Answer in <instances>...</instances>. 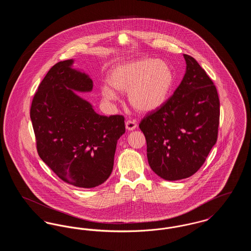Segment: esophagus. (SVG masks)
<instances>
[{"label":"esophagus","instance_id":"1","mask_svg":"<svg viewBox=\"0 0 251 251\" xmlns=\"http://www.w3.org/2000/svg\"><path fill=\"white\" fill-rule=\"evenodd\" d=\"M137 124H136V121L135 120H127L126 121V129L129 130V131H132L136 128Z\"/></svg>","mask_w":251,"mask_h":251}]
</instances>
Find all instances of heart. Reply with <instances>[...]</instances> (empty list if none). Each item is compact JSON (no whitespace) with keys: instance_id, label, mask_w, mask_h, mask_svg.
Returning a JSON list of instances; mask_svg holds the SVG:
<instances>
[{"instance_id":"1","label":"heart","mask_w":251,"mask_h":251,"mask_svg":"<svg viewBox=\"0 0 251 251\" xmlns=\"http://www.w3.org/2000/svg\"><path fill=\"white\" fill-rule=\"evenodd\" d=\"M174 73L167 62L141 58L115 66L108 74V84L100 87L102 98L116 100L117 91L127 92L131 107L142 113H150L161 107L174 85Z\"/></svg>"}]
</instances>
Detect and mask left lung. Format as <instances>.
Returning <instances> with one entry per match:
<instances>
[{
    "mask_svg": "<svg viewBox=\"0 0 251 251\" xmlns=\"http://www.w3.org/2000/svg\"><path fill=\"white\" fill-rule=\"evenodd\" d=\"M174 94L139 123L151 168L162 179L177 180L204 164L218 134L220 102L211 78L190 55Z\"/></svg>",
    "mask_w": 251,
    "mask_h": 251,
    "instance_id": "obj_1",
    "label": "left lung"
}]
</instances>
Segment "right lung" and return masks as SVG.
<instances>
[{
    "mask_svg": "<svg viewBox=\"0 0 251 251\" xmlns=\"http://www.w3.org/2000/svg\"><path fill=\"white\" fill-rule=\"evenodd\" d=\"M73 60L55 64L38 85L30 118L39 157L60 179L93 188L111 175L124 117L101 116L75 91L89 92L92 80L72 69Z\"/></svg>",
    "mask_w": 251,
    "mask_h": 251,
    "instance_id": "obj_1",
    "label": "right lung"
}]
</instances>
